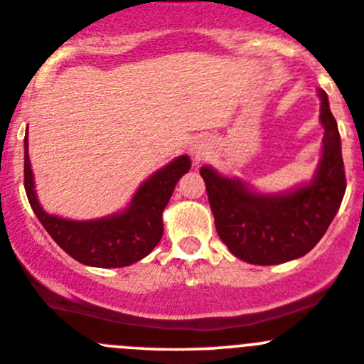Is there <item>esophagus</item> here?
I'll list each match as a JSON object with an SVG mask.
<instances>
[{
    "mask_svg": "<svg viewBox=\"0 0 364 364\" xmlns=\"http://www.w3.org/2000/svg\"><path fill=\"white\" fill-rule=\"evenodd\" d=\"M208 154H210V144L204 142V140H199L192 146V158L196 164H200L203 160H206Z\"/></svg>",
    "mask_w": 364,
    "mask_h": 364,
    "instance_id": "1",
    "label": "esophagus"
}]
</instances>
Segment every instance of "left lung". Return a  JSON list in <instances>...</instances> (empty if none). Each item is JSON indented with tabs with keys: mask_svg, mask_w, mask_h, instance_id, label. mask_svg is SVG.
I'll return each instance as SVG.
<instances>
[{
	"mask_svg": "<svg viewBox=\"0 0 364 364\" xmlns=\"http://www.w3.org/2000/svg\"><path fill=\"white\" fill-rule=\"evenodd\" d=\"M318 97L323 147L309 183L288 192L259 193L211 167L200 168L218 236L247 263L279 264L304 256L340 210L347 188L340 132L327 94L318 90Z\"/></svg>",
	"mask_w": 364,
	"mask_h": 364,
	"instance_id": "8db88e82",
	"label": "left lung"
}]
</instances>
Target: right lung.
I'll return each instance as SVG.
<instances>
[{"instance_id":"add662e5","label":"right lung","mask_w":364,"mask_h":364,"mask_svg":"<svg viewBox=\"0 0 364 364\" xmlns=\"http://www.w3.org/2000/svg\"><path fill=\"white\" fill-rule=\"evenodd\" d=\"M28 135V133H26ZM188 156H178L154 172L140 185L132 203L121 213L96 220H69L42 210L35 193L33 172L28 156V136H24V190L28 200L53 240L80 263L88 267H128L146 257L164 235L165 206L176 183L190 171Z\"/></svg>"}]
</instances>
